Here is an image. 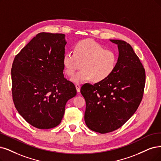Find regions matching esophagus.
I'll return each instance as SVG.
<instances>
[{"instance_id": "obj_1", "label": "esophagus", "mask_w": 161, "mask_h": 161, "mask_svg": "<svg viewBox=\"0 0 161 161\" xmlns=\"http://www.w3.org/2000/svg\"><path fill=\"white\" fill-rule=\"evenodd\" d=\"M75 88H76V90H77V93H80V88H81L80 85L78 84H75Z\"/></svg>"}]
</instances>
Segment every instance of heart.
<instances>
[{"mask_svg": "<svg viewBox=\"0 0 161 161\" xmlns=\"http://www.w3.org/2000/svg\"><path fill=\"white\" fill-rule=\"evenodd\" d=\"M62 62L68 76H72L81 64V69L74 75L71 81L80 84L92 80L93 83H100L114 72L117 55L114 50H105L95 40L86 39L74 46V52L65 53Z\"/></svg>", "mask_w": 161, "mask_h": 161, "instance_id": "1", "label": "heart"}]
</instances>
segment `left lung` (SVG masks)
<instances>
[{
	"mask_svg": "<svg viewBox=\"0 0 161 161\" xmlns=\"http://www.w3.org/2000/svg\"><path fill=\"white\" fill-rule=\"evenodd\" d=\"M110 41L119 50L114 72L102 82L83 85L80 90L86 103V125L102 134L120 128L132 117L145 85V70L131 46L123 40Z\"/></svg>",
	"mask_w": 161,
	"mask_h": 161,
	"instance_id": "1",
	"label": "left lung"
}]
</instances>
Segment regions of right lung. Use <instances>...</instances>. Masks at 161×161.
I'll list each match as a JSON object with an SVG mask.
<instances>
[{
	"label": "right lung",
	"instance_id": "right-lung-1",
	"mask_svg": "<svg viewBox=\"0 0 161 161\" xmlns=\"http://www.w3.org/2000/svg\"><path fill=\"white\" fill-rule=\"evenodd\" d=\"M64 34L41 32L15 56L11 69L12 93L19 114L40 129L61 123L67 102L75 96L72 82L64 76Z\"/></svg>",
	"mask_w": 161,
	"mask_h": 161
}]
</instances>
